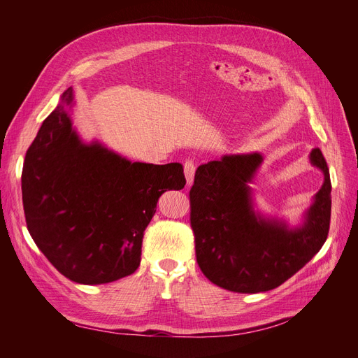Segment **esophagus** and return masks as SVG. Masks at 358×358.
I'll return each mask as SVG.
<instances>
[{"instance_id": "esophagus-1", "label": "esophagus", "mask_w": 358, "mask_h": 358, "mask_svg": "<svg viewBox=\"0 0 358 358\" xmlns=\"http://www.w3.org/2000/svg\"><path fill=\"white\" fill-rule=\"evenodd\" d=\"M183 173H185V178H187V183L188 187L192 183L194 180V173H196V166H194V161L192 159H187L185 164H183Z\"/></svg>"}]
</instances>
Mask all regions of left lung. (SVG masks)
<instances>
[{
  "label": "left lung",
  "mask_w": 358,
  "mask_h": 358,
  "mask_svg": "<svg viewBox=\"0 0 358 358\" xmlns=\"http://www.w3.org/2000/svg\"><path fill=\"white\" fill-rule=\"evenodd\" d=\"M262 162L258 152L209 161L197 169L189 191L199 267L210 282L234 292L254 294L284 284L329 236L331 182L321 150L312 149L310 162L324 173V183L299 229L254 212L249 183Z\"/></svg>",
  "instance_id": "1"
}]
</instances>
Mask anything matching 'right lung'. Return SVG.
Instances as JSON below:
<instances>
[{
  "label": "right lung",
  "mask_w": 358,
  "mask_h": 358,
  "mask_svg": "<svg viewBox=\"0 0 358 358\" xmlns=\"http://www.w3.org/2000/svg\"><path fill=\"white\" fill-rule=\"evenodd\" d=\"M69 88L27 150L22 200L40 251L73 282L99 285L134 273L157 201L182 189L179 162H131L100 143L85 145L66 106Z\"/></svg>",
  "instance_id": "right-lung-1"
}]
</instances>
